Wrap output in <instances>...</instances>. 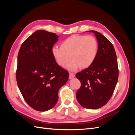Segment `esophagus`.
Here are the masks:
<instances>
[{
    "label": "esophagus",
    "instance_id": "1",
    "mask_svg": "<svg viewBox=\"0 0 135 135\" xmlns=\"http://www.w3.org/2000/svg\"><path fill=\"white\" fill-rule=\"evenodd\" d=\"M75 77V75L73 74V73H70V74H69V78L70 79H72L73 78H74Z\"/></svg>",
    "mask_w": 135,
    "mask_h": 135
}]
</instances>
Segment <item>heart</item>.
Instances as JSON below:
<instances>
[{"instance_id": "heart-1", "label": "heart", "mask_w": 135, "mask_h": 135, "mask_svg": "<svg viewBox=\"0 0 135 135\" xmlns=\"http://www.w3.org/2000/svg\"><path fill=\"white\" fill-rule=\"evenodd\" d=\"M99 44L91 35H72L61 43L60 48L54 47L53 57L59 66H67L69 70L74 71L79 68H87L92 65L97 55ZM71 57L70 58V57Z\"/></svg>"}]
</instances>
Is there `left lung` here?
<instances>
[{
	"label": "left lung",
	"instance_id": "8db88e82",
	"mask_svg": "<svg viewBox=\"0 0 135 135\" xmlns=\"http://www.w3.org/2000/svg\"><path fill=\"white\" fill-rule=\"evenodd\" d=\"M95 34L99 44L97 55L91 66L75 75L81 82L76 99L81 106L88 109L103 107L112 96L118 79L115 51L112 43L100 32Z\"/></svg>",
	"mask_w": 135,
	"mask_h": 135
}]
</instances>
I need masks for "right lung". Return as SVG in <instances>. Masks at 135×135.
<instances>
[{"label": "right lung", "instance_id": "1", "mask_svg": "<svg viewBox=\"0 0 135 135\" xmlns=\"http://www.w3.org/2000/svg\"><path fill=\"white\" fill-rule=\"evenodd\" d=\"M59 37L55 33L37 30L23 42L18 52V87L27 104L37 111L55 107L60 88L69 79L68 71L56 63L52 54Z\"/></svg>", "mask_w": 135, "mask_h": 135}]
</instances>
